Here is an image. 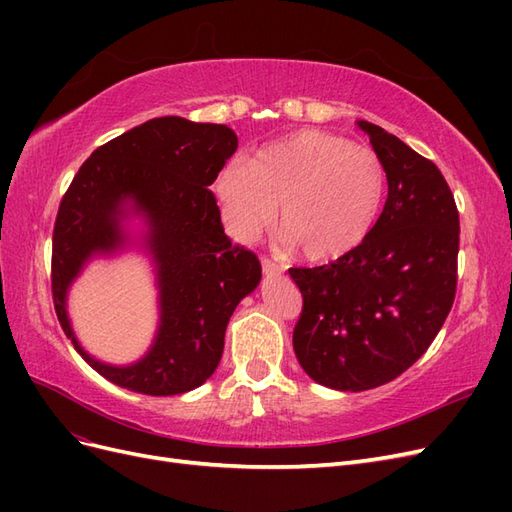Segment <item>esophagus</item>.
Instances as JSON below:
<instances>
[{
    "mask_svg": "<svg viewBox=\"0 0 512 512\" xmlns=\"http://www.w3.org/2000/svg\"><path fill=\"white\" fill-rule=\"evenodd\" d=\"M260 265H262V271H265L267 275H277V273H282V265H277L275 260H271V258H262L260 260Z\"/></svg>",
    "mask_w": 512,
    "mask_h": 512,
    "instance_id": "34e87169",
    "label": "esophagus"
}]
</instances>
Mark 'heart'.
<instances>
[{
    "instance_id": "1",
    "label": "heart",
    "mask_w": 512,
    "mask_h": 512,
    "mask_svg": "<svg viewBox=\"0 0 512 512\" xmlns=\"http://www.w3.org/2000/svg\"><path fill=\"white\" fill-rule=\"evenodd\" d=\"M213 190L232 239H256L282 205L286 239L303 258L331 262L356 250L374 228L386 168L374 149L305 128L262 147L252 162L226 164Z\"/></svg>"
}]
</instances>
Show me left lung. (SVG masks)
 Listing matches in <instances>:
<instances>
[{
	"label": "left lung",
	"instance_id": "8db88e82",
	"mask_svg": "<svg viewBox=\"0 0 512 512\" xmlns=\"http://www.w3.org/2000/svg\"><path fill=\"white\" fill-rule=\"evenodd\" d=\"M389 196L367 239L329 265L288 269L303 294L292 346L305 374L337 391L395 380L436 339L457 292L459 211L440 168L359 121Z\"/></svg>",
	"mask_w": 512,
	"mask_h": 512
}]
</instances>
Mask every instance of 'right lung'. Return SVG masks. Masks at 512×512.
<instances>
[{"label":"right lung","mask_w":512,"mask_h":512,"mask_svg":"<svg viewBox=\"0 0 512 512\" xmlns=\"http://www.w3.org/2000/svg\"><path fill=\"white\" fill-rule=\"evenodd\" d=\"M237 145V134L222 123L151 119L91 153L61 198L51 258L55 314L76 352L123 389L179 395L211 378L232 312L260 282L256 254L224 235L218 200L209 190ZM130 208L150 226L163 316L146 359L115 368L75 342L65 294L91 255L122 246L120 220Z\"/></svg>","instance_id":"1"}]
</instances>
